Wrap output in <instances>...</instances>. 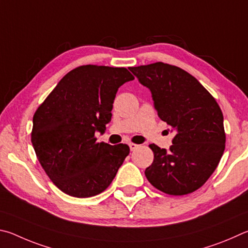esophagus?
<instances>
[{
  "label": "esophagus",
  "instance_id": "esophagus-1",
  "mask_svg": "<svg viewBox=\"0 0 248 248\" xmlns=\"http://www.w3.org/2000/svg\"><path fill=\"white\" fill-rule=\"evenodd\" d=\"M138 147H140V145H137V144H133V142H131V144H129V148H131V150L133 151V150H135V149H137Z\"/></svg>",
  "mask_w": 248,
  "mask_h": 248
}]
</instances>
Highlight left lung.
Wrapping results in <instances>:
<instances>
[{
  "instance_id": "left-lung-1",
  "label": "left lung",
  "mask_w": 248,
  "mask_h": 248,
  "mask_svg": "<svg viewBox=\"0 0 248 248\" xmlns=\"http://www.w3.org/2000/svg\"><path fill=\"white\" fill-rule=\"evenodd\" d=\"M151 91L158 115L175 135L170 149L157 145L154 162L146 169L150 184L181 196L206 183L225 148L222 111L205 87L184 69L162 62L129 67Z\"/></svg>"
}]
</instances>
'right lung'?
<instances>
[{
    "label": "right lung",
    "instance_id": "add662e5",
    "mask_svg": "<svg viewBox=\"0 0 248 248\" xmlns=\"http://www.w3.org/2000/svg\"><path fill=\"white\" fill-rule=\"evenodd\" d=\"M133 79L125 67L82 65L67 73L37 108L33 149L63 193L93 197L112 183L129 147L97 142L94 133L106 131L117 89Z\"/></svg>",
    "mask_w": 248,
    "mask_h": 248
}]
</instances>
